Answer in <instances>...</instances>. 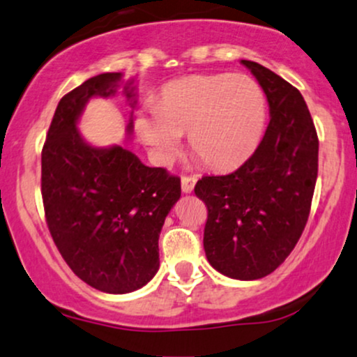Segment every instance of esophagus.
<instances>
[{"label": "esophagus", "instance_id": "obj_1", "mask_svg": "<svg viewBox=\"0 0 357 357\" xmlns=\"http://www.w3.org/2000/svg\"><path fill=\"white\" fill-rule=\"evenodd\" d=\"M195 183H197V177H194V175H183L182 177V192L183 194H190L192 190H194V187H195Z\"/></svg>", "mask_w": 357, "mask_h": 357}]
</instances>
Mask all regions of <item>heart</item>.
<instances>
[{"instance_id": "1", "label": "heart", "mask_w": 357, "mask_h": 357, "mask_svg": "<svg viewBox=\"0 0 357 357\" xmlns=\"http://www.w3.org/2000/svg\"><path fill=\"white\" fill-rule=\"evenodd\" d=\"M267 125L262 86L245 75L178 78L162 88L157 107L138 112L135 128L153 160L169 163L188 132L194 153L215 170H232L257 150Z\"/></svg>"}]
</instances>
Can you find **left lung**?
<instances>
[{
    "mask_svg": "<svg viewBox=\"0 0 357 357\" xmlns=\"http://www.w3.org/2000/svg\"><path fill=\"white\" fill-rule=\"evenodd\" d=\"M269 102L271 121L252 157L229 175L202 177L204 249L215 271L238 280L269 275L287 259L311 212L319 140L299 90L274 71L242 60Z\"/></svg>",
    "mask_w": 357,
    "mask_h": 357,
    "instance_id": "8db88e82",
    "label": "left lung"
}]
</instances>
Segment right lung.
<instances>
[{"mask_svg": "<svg viewBox=\"0 0 357 357\" xmlns=\"http://www.w3.org/2000/svg\"><path fill=\"white\" fill-rule=\"evenodd\" d=\"M120 78L96 75L63 96L41 150V195L53 242L83 282L108 294L137 291L157 274L162 225L180 199L178 177L144 165L123 146L96 149L79 135L88 100L115 95ZM130 85L123 90L133 100Z\"/></svg>", "mask_w": 357, "mask_h": 357, "instance_id": "right-lung-1", "label": "right lung"}]
</instances>
